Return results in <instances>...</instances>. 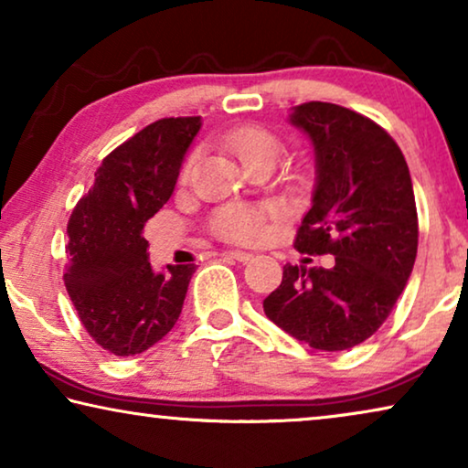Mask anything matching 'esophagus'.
Wrapping results in <instances>:
<instances>
[{"label": "esophagus", "instance_id": "1", "mask_svg": "<svg viewBox=\"0 0 468 468\" xmlns=\"http://www.w3.org/2000/svg\"><path fill=\"white\" fill-rule=\"evenodd\" d=\"M228 258H232L236 261H249L253 258V253H247V251H239V249H229V251H226Z\"/></svg>", "mask_w": 468, "mask_h": 468}]
</instances>
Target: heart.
Masks as SVG:
<instances>
[{"instance_id":"heart-1","label":"heart","mask_w":468,"mask_h":468,"mask_svg":"<svg viewBox=\"0 0 468 468\" xmlns=\"http://www.w3.org/2000/svg\"><path fill=\"white\" fill-rule=\"evenodd\" d=\"M228 144L236 155L242 159V164L255 157L279 155L281 146L279 140L272 132L260 125H242L236 127L234 132L228 133ZM196 155L187 157L181 176L187 178L191 168H194ZM268 215L266 210L247 207V204H226V207L217 208L210 226L213 232L223 240L229 242H258L268 232Z\"/></svg>"}]
</instances>
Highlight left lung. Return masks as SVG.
<instances>
[{"mask_svg": "<svg viewBox=\"0 0 468 468\" xmlns=\"http://www.w3.org/2000/svg\"><path fill=\"white\" fill-rule=\"evenodd\" d=\"M292 125L311 138L317 183L293 247L335 255L328 266L285 264L266 317L313 349L345 351L392 313L418 255V210L405 155L360 112L306 101Z\"/></svg>", "mask_w": 468, "mask_h": 468, "instance_id": "obj_1", "label": "left lung"}]
</instances>
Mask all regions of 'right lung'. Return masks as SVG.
<instances>
[{
  "label": "right lung",
  "mask_w": 468,
  "mask_h": 468,
  "mask_svg": "<svg viewBox=\"0 0 468 468\" xmlns=\"http://www.w3.org/2000/svg\"><path fill=\"white\" fill-rule=\"evenodd\" d=\"M200 117L159 119L117 146L68 221L69 300L89 336L114 356H136L175 328L194 264L155 272L144 226L175 191Z\"/></svg>",
  "instance_id": "right-lung-1"
}]
</instances>
